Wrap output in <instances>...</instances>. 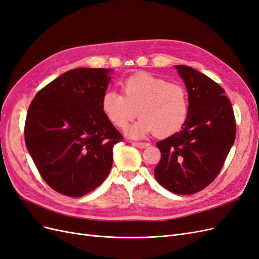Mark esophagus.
I'll use <instances>...</instances> for the list:
<instances>
[{
  "label": "esophagus",
  "instance_id": "esophagus-1",
  "mask_svg": "<svg viewBox=\"0 0 259 259\" xmlns=\"http://www.w3.org/2000/svg\"><path fill=\"white\" fill-rule=\"evenodd\" d=\"M134 146H136L137 148H140V149H144V148H147L150 146V144L148 143H134Z\"/></svg>",
  "mask_w": 259,
  "mask_h": 259
}]
</instances>
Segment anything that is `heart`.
<instances>
[{
    "label": "heart",
    "mask_w": 259,
    "mask_h": 259,
    "mask_svg": "<svg viewBox=\"0 0 259 259\" xmlns=\"http://www.w3.org/2000/svg\"><path fill=\"white\" fill-rule=\"evenodd\" d=\"M122 95L106 92L101 109L114 127L124 130L128 123L140 119L128 130L134 138L154 133L158 137H168L180 131L189 115V96L185 86L168 82L150 73H137L121 84Z\"/></svg>",
    "instance_id": "b5f03b06"
}]
</instances>
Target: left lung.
I'll return each mask as SVG.
<instances>
[{
  "instance_id": "obj_1",
  "label": "left lung",
  "mask_w": 259,
  "mask_h": 259,
  "mask_svg": "<svg viewBox=\"0 0 259 259\" xmlns=\"http://www.w3.org/2000/svg\"><path fill=\"white\" fill-rule=\"evenodd\" d=\"M175 68L189 95V115L182 131L156 143L161 160L154 177L170 192L192 194L219 174L236 139L237 125L221 85L193 68Z\"/></svg>"
}]
</instances>
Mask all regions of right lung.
<instances>
[{
	"instance_id": "add662e5",
	"label": "right lung",
	"mask_w": 259,
	"mask_h": 259,
	"mask_svg": "<svg viewBox=\"0 0 259 259\" xmlns=\"http://www.w3.org/2000/svg\"><path fill=\"white\" fill-rule=\"evenodd\" d=\"M112 69L77 68L36 93L25 123V142L52 189L79 198L104 183L112 148L123 139L101 109Z\"/></svg>"
}]
</instances>
